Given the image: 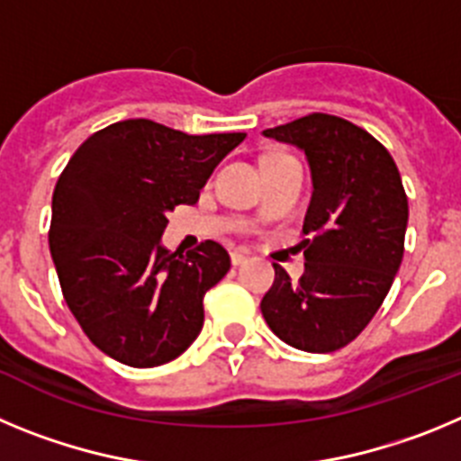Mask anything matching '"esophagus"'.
I'll use <instances>...</instances> for the list:
<instances>
[{"instance_id":"esophagus-1","label":"esophagus","mask_w":461,"mask_h":461,"mask_svg":"<svg viewBox=\"0 0 461 461\" xmlns=\"http://www.w3.org/2000/svg\"><path fill=\"white\" fill-rule=\"evenodd\" d=\"M230 260H233V266L240 267L249 260V256H247V251H233V254H230Z\"/></svg>"}]
</instances>
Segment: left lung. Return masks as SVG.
Listing matches in <instances>:
<instances>
[{
  "label": "left lung",
  "mask_w": 461,
  "mask_h": 461,
  "mask_svg": "<svg viewBox=\"0 0 461 461\" xmlns=\"http://www.w3.org/2000/svg\"><path fill=\"white\" fill-rule=\"evenodd\" d=\"M303 149L312 170L304 214V275L293 281L275 266L260 312L293 348L332 353L367 328L393 286L409 223L393 157L365 129L335 115L300 117L263 131Z\"/></svg>",
  "instance_id": "1"
}]
</instances>
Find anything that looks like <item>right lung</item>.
<instances>
[{
  "mask_svg": "<svg viewBox=\"0 0 461 461\" xmlns=\"http://www.w3.org/2000/svg\"><path fill=\"white\" fill-rule=\"evenodd\" d=\"M244 136L124 120L68 158L52 194L50 254L68 309L113 360L158 367L201 335L203 297L230 270V256L212 240L185 256L161 235L168 212L194 205Z\"/></svg>",
  "mask_w": 461,
  "mask_h": 461,
  "instance_id": "1",
  "label": "right lung"
}]
</instances>
